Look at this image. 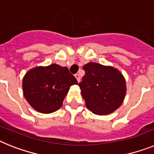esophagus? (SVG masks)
Masks as SVG:
<instances>
[{
  "instance_id": "34e87169",
  "label": "esophagus",
  "mask_w": 154,
  "mask_h": 154,
  "mask_svg": "<svg viewBox=\"0 0 154 154\" xmlns=\"http://www.w3.org/2000/svg\"><path fill=\"white\" fill-rule=\"evenodd\" d=\"M75 78H76V79H77L78 82H80V79H81V77H80L79 74H78V73H77V74H75Z\"/></svg>"
}]
</instances>
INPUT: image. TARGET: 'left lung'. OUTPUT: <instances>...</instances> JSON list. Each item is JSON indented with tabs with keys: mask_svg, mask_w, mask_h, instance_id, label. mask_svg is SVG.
<instances>
[{
	"mask_svg": "<svg viewBox=\"0 0 154 154\" xmlns=\"http://www.w3.org/2000/svg\"><path fill=\"white\" fill-rule=\"evenodd\" d=\"M85 75L79 83L86 107L97 115H107L117 109L126 96V81L112 66L89 62L83 66Z\"/></svg>",
	"mask_w": 154,
	"mask_h": 154,
	"instance_id": "obj_1",
	"label": "left lung"
}]
</instances>
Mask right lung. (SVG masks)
<instances>
[{"label": "right lung", "mask_w": 154, "mask_h": 154, "mask_svg": "<svg viewBox=\"0 0 154 154\" xmlns=\"http://www.w3.org/2000/svg\"><path fill=\"white\" fill-rule=\"evenodd\" d=\"M78 82L67 67L56 64L29 70L23 78L24 96L31 107L42 113H51L62 106L71 85Z\"/></svg>", "instance_id": "obj_1"}]
</instances>
